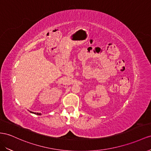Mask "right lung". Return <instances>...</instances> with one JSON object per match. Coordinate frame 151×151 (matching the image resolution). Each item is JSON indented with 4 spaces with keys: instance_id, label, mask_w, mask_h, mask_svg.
Segmentation results:
<instances>
[{
    "instance_id": "add662e5",
    "label": "right lung",
    "mask_w": 151,
    "mask_h": 151,
    "mask_svg": "<svg viewBox=\"0 0 151 151\" xmlns=\"http://www.w3.org/2000/svg\"><path fill=\"white\" fill-rule=\"evenodd\" d=\"M31 113H34V112H32L31 111ZM34 114H37V115H41V114H40V113H34Z\"/></svg>"
}]
</instances>
